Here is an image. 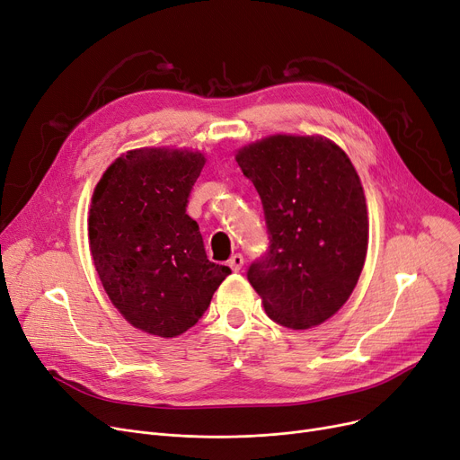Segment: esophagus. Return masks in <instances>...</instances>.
<instances>
[{"instance_id":"34e87169","label":"esophagus","mask_w":460,"mask_h":460,"mask_svg":"<svg viewBox=\"0 0 460 460\" xmlns=\"http://www.w3.org/2000/svg\"><path fill=\"white\" fill-rule=\"evenodd\" d=\"M229 267L234 270V272H238L243 269V265H244V257H243V253H234V255H231V259H229Z\"/></svg>"}]
</instances>
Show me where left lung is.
<instances>
[{
    "instance_id": "left-lung-1",
    "label": "left lung",
    "mask_w": 460,
    "mask_h": 460,
    "mask_svg": "<svg viewBox=\"0 0 460 460\" xmlns=\"http://www.w3.org/2000/svg\"><path fill=\"white\" fill-rule=\"evenodd\" d=\"M261 197L269 248L246 276L272 322L323 323L361 276L368 217L361 181L344 150L323 137L274 135L236 154Z\"/></svg>"
}]
</instances>
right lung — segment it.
<instances>
[{
    "label": "right lung",
    "instance_id": "right-lung-1",
    "mask_svg": "<svg viewBox=\"0 0 460 460\" xmlns=\"http://www.w3.org/2000/svg\"><path fill=\"white\" fill-rule=\"evenodd\" d=\"M203 165L199 152L131 150L105 171L92 197L95 270L119 314L150 334L186 332L231 274L208 261L199 224L186 214Z\"/></svg>",
    "mask_w": 460,
    "mask_h": 460
}]
</instances>
